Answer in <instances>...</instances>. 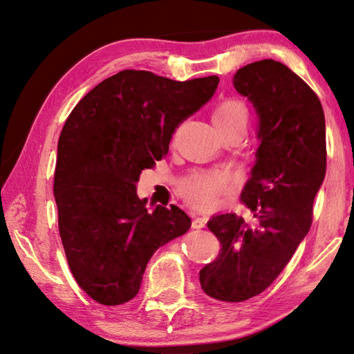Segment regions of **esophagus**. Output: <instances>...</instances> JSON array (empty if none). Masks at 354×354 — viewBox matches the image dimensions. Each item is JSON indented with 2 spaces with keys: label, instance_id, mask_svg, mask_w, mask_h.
I'll return each instance as SVG.
<instances>
[{
  "label": "esophagus",
  "instance_id": "obj_1",
  "mask_svg": "<svg viewBox=\"0 0 354 354\" xmlns=\"http://www.w3.org/2000/svg\"><path fill=\"white\" fill-rule=\"evenodd\" d=\"M206 226L205 218H196L192 221V229H203Z\"/></svg>",
  "mask_w": 354,
  "mask_h": 354
}]
</instances>
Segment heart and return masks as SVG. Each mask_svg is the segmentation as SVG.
Segmentation results:
<instances>
[{
  "label": "heart",
  "mask_w": 354,
  "mask_h": 354,
  "mask_svg": "<svg viewBox=\"0 0 354 354\" xmlns=\"http://www.w3.org/2000/svg\"><path fill=\"white\" fill-rule=\"evenodd\" d=\"M212 124L215 131H225L236 127L246 128L248 110L240 100L227 99L221 102L212 113ZM227 178L220 172L198 174L187 180L183 185V197L191 206L206 211L215 205V200L226 189Z\"/></svg>",
  "instance_id": "b5f03b06"
}]
</instances>
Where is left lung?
<instances>
[{
	"label": "left lung",
	"mask_w": 354,
	"mask_h": 354,
	"mask_svg": "<svg viewBox=\"0 0 354 354\" xmlns=\"http://www.w3.org/2000/svg\"><path fill=\"white\" fill-rule=\"evenodd\" d=\"M232 82L258 118L255 163L241 192L254 218L218 214L207 221L221 252L200 270V284L209 297L240 302L266 290L306 238L327 149L319 99L284 64H248Z\"/></svg>",
	"instance_id": "8db88e82"
}]
</instances>
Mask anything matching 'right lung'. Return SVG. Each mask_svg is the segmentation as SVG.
Returning <instances> with one entry per match:
<instances>
[{"instance_id": "1", "label": "right lung", "mask_w": 354, "mask_h": 354, "mask_svg": "<svg viewBox=\"0 0 354 354\" xmlns=\"http://www.w3.org/2000/svg\"><path fill=\"white\" fill-rule=\"evenodd\" d=\"M218 82L124 70L86 93L66 120L53 185L59 234L76 283L99 304L133 299L154 252L189 230L180 207H148L137 182Z\"/></svg>"}]
</instances>
